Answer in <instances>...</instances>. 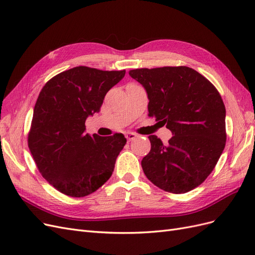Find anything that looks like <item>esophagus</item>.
I'll return each mask as SVG.
<instances>
[{
    "instance_id": "esophagus-1",
    "label": "esophagus",
    "mask_w": 255,
    "mask_h": 255,
    "mask_svg": "<svg viewBox=\"0 0 255 255\" xmlns=\"http://www.w3.org/2000/svg\"><path fill=\"white\" fill-rule=\"evenodd\" d=\"M126 137H127V139L128 140V141H130V140H134L136 137H138L135 133H132V132H128V133H127L126 134Z\"/></svg>"
}]
</instances>
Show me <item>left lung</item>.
Wrapping results in <instances>:
<instances>
[{
    "mask_svg": "<svg viewBox=\"0 0 255 255\" xmlns=\"http://www.w3.org/2000/svg\"><path fill=\"white\" fill-rule=\"evenodd\" d=\"M149 99L148 111L171 130L163 144L150 135L151 150L141 167L148 179L172 194H185L211 174L226 146V107L214 85L185 66L135 69Z\"/></svg>",
    "mask_w": 255,
    "mask_h": 255,
    "instance_id": "obj_1",
    "label": "left lung"
}]
</instances>
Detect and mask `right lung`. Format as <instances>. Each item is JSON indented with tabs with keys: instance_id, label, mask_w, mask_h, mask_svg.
Instances as JSON below:
<instances>
[{
	"instance_id": "right-lung-1",
	"label": "right lung",
	"mask_w": 255,
	"mask_h": 255,
	"mask_svg": "<svg viewBox=\"0 0 255 255\" xmlns=\"http://www.w3.org/2000/svg\"><path fill=\"white\" fill-rule=\"evenodd\" d=\"M125 74L80 66L55 75L40 91L28 148L41 175L67 196H88L113 174L125 135L90 136L85 121L100 111L107 91Z\"/></svg>"
}]
</instances>
